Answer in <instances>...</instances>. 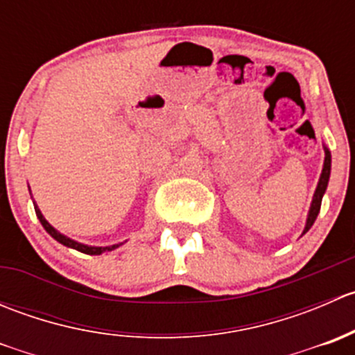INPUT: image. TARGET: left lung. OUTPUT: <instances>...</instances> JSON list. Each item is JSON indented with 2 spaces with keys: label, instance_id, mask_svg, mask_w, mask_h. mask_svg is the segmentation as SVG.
<instances>
[{
  "label": "left lung",
  "instance_id": "1",
  "mask_svg": "<svg viewBox=\"0 0 355 355\" xmlns=\"http://www.w3.org/2000/svg\"><path fill=\"white\" fill-rule=\"evenodd\" d=\"M330 171H331V155L328 151V148H324V164H323V171H321L320 182H318L316 192H314L313 202H311V209L309 214H307V221H306V228H304V234L313 227V223L316 221L318 213L321 209V200H323L324 192H327L328 187V180H330Z\"/></svg>",
  "mask_w": 355,
  "mask_h": 355
}]
</instances>
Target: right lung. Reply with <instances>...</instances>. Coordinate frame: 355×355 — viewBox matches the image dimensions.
<instances>
[{"mask_svg":"<svg viewBox=\"0 0 355 355\" xmlns=\"http://www.w3.org/2000/svg\"><path fill=\"white\" fill-rule=\"evenodd\" d=\"M34 207H35V214H37L39 221H41V225H42V227H44V230L48 232V234L51 235V237L55 239V241H58L60 244L70 247V249H75V250H78V252H84V254H91V256H99V254L108 252V250H113V249H116V247H120V244H114V245H110V247H92V245H85V244H80V242L71 241V239H68L63 234H60V232L56 230V228H53L51 225L48 223V220H46L44 216H42L41 209H39V207L35 206V202H34Z\"/></svg>","mask_w":355,"mask_h":355,"instance_id":"obj_1","label":"right lung"}]
</instances>
